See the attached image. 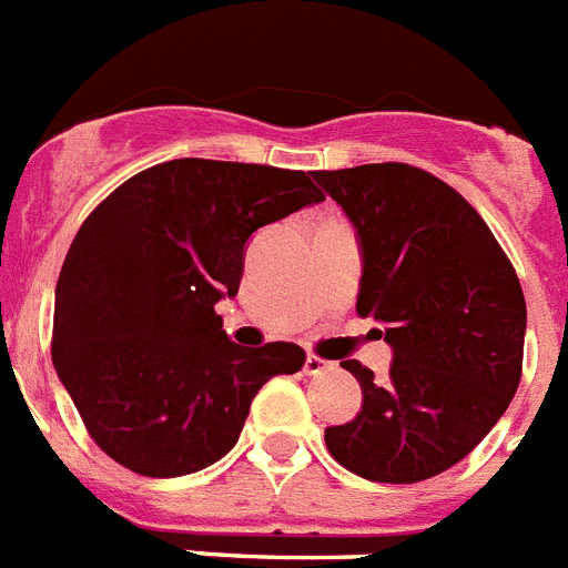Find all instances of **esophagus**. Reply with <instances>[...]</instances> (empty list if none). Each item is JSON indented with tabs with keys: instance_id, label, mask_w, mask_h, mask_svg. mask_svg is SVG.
I'll list each match as a JSON object with an SVG mask.
<instances>
[{
	"instance_id": "1",
	"label": "esophagus",
	"mask_w": 568,
	"mask_h": 568,
	"mask_svg": "<svg viewBox=\"0 0 568 568\" xmlns=\"http://www.w3.org/2000/svg\"><path fill=\"white\" fill-rule=\"evenodd\" d=\"M327 367H331V362H327V358L316 356V353H307L304 371H307V373H322V371H327Z\"/></svg>"
}]
</instances>
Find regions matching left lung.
<instances>
[{"instance_id":"8db88e82","label":"left lung","mask_w":568,"mask_h":568,"mask_svg":"<svg viewBox=\"0 0 568 568\" xmlns=\"http://www.w3.org/2000/svg\"><path fill=\"white\" fill-rule=\"evenodd\" d=\"M362 244L356 313L385 324V379L362 385L353 423L324 430L331 457L373 483H423L468 457L523 376L526 298L515 266L457 189L408 163L313 172Z\"/></svg>"}]
</instances>
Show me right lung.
Masks as SVG:
<instances>
[{
	"mask_svg": "<svg viewBox=\"0 0 568 568\" xmlns=\"http://www.w3.org/2000/svg\"><path fill=\"white\" fill-rule=\"evenodd\" d=\"M324 195L304 172L181 158L120 183L71 241L51 356L89 436L140 477H181L237 443L250 405L307 353L241 347L215 304L235 295L261 226Z\"/></svg>",
	"mask_w": 568,
	"mask_h": 568,
	"instance_id": "1",
	"label": "right lung"
}]
</instances>
